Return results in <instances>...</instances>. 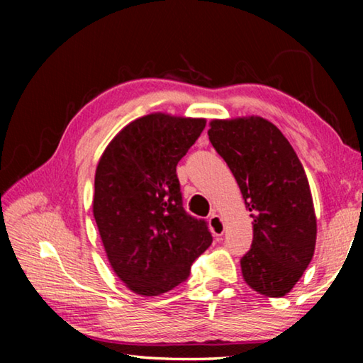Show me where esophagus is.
I'll list each match as a JSON object with an SVG mask.
<instances>
[{"mask_svg": "<svg viewBox=\"0 0 363 363\" xmlns=\"http://www.w3.org/2000/svg\"><path fill=\"white\" fill-rule=\"evenodd\" d=\"M208 225H210V230L214 237H220L224 233V220L220 219L218 213H213L210 219H208Z\"/></svg>", "mask_w": 363, "mask_h": 363, "instance_id": "34e87169", "label": "esophagus"}]
</instances>
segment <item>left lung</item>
Returning a JSON list of instances; mask_svg holds the SVG:
<instances>
[{
  "label": "left lung",
  "mask_w": 363,
  "mask_h": 363,
  "mask_svg": "<svg viewBox=\"0 0 363 363\" xmlns=\"http://www.w3.org/2000/svg\"><path fill=\"white\" fill-rule=\"evenodd\" d=\"M208 136L225 160L253 218V243L240 259L245 284L281 298L314 256L317 218L296 152L262 116L211 120Z\"/></svg>",
  "instance_id": "left-lung-1"
}]
</instances>
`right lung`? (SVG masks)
Masks as SVG:
<instances>
[{
	"mask_svg": "<svg viewBox=\"0 0 363 363\" xmlns=\"http://www.w3.org/2000/svg\"><path fill=\"white\" fill-rule=\"evenodd\" d=\"M205 126V118L144 115L110 140L97 163V230L110 267L139 296H158L182 284L213 242L205 220L184 211L176 174Z\"/></svg>",
	"mask_w": 363,
	"mask_h": 363,
	"instance_id": "1",
	"label": "right lung"
}]
</instances>
